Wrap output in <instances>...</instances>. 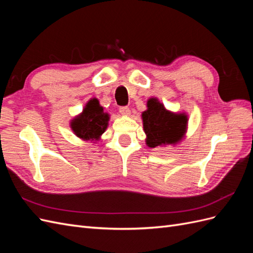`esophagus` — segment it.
Segmentation results:
<instances>
[{"label":"esophagus","instance_id":"esophagus-1","mask_svg":"<svg viewBox=\"0 0 253 253\" xmlns=\"http://www.w3.org/2000/svg\"><path fill=\"white\" fill-rule=\"evenodd\" d=\"M119 112L121 115H124V116H128V115L131 114V110H129L128 106H121L119 109Z\"/></svg>","mask_w":253,"mask_h":253}]
</instances>
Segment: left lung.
<instances>
[{
  "label": "left lung",
  "instance_id": "8db88e82",
  "mask_svg": "<svg viewBox=\"0 0 253 253\" xmlns=\"http://www.w3.org/2000/svg\"><path fill=\"white\" fill-rule=\"evenodd\" d=\"M147 106L148 110L142 113L141 117L148 147L156 148L180 141L187 128V115L167 111L156 98L149 99Z\"/></svg>",
  "mask_w": 253,
  "mask_h": 253
}]
</instances>
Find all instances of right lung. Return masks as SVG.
I'll list each match as a JSON object with an SVG mask.
<instances>
[{"label":"right lung","mask_w":253,"mask_h":253,"mask_svg":"<svg viewBox=\"0 0 253 253\" xmlns=\"http://www.w3.org/2000/svg\"><path fill=\"white\" fill-rule=\"evenodd\" d=\"M110 115L103 112L98 99L93 98L84 106L83 112L74 118L71 127L83 140H99L109 125Z\"/></svg>","instance_id":"right-lung-1"}]
</instances>
